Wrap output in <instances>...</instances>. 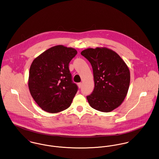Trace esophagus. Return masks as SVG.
I'll list each match as a JSON object with an SVG mask.
<instances>
[{
  "label": "esophagus",
  "instance_id": "obj_1",
  "mask_svg": "<svg viewBox=\"0 0 159 159\" xmlns=\"http://www.w3.org/2000/svg\"><path fill=\"white\" fill-rule=\"evenodd\" d=\"M77 85H78L79 88H80L82 87V83H78V84H77Z\"/></svg>",
  "mask_w": 159,
  "mask_h": 159
}]
</instances>
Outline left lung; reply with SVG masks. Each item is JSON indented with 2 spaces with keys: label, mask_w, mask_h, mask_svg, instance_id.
Here are the masks:
<instances>
[{
  "label": "left lung",
  "mask_w": 159,
  "mask_h": 159,
  "mask_svg": "<svg viewBox=\"0 0 159 159\" xmlns=\"http://www.w3.org/2000/svg\"><path fill=\"white\" fill-rule=\"evenodd\" d=\"M81 54L91 63L94 88L86 98L90 106L108 112L119 107L126 97L130 83L129 70L115 51L107 48H88Z\"/></svg>",
  "instance_id": "obj_1"
}]
</instances>
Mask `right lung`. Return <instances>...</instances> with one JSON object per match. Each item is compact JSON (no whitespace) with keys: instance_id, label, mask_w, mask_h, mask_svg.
<instances>
[{"instance_id":"obj_1","label":"right lung","mask_w":159,"mask_h":159,"mask_svg":"<svg viewBox=\"0 0 159 159\" xmlns=\"http://www.w3.org/2000/svg\"><path fill=\"white\" fill-rule=\"evenodd\" d=\"M77 54L73 48L57 45L44 51L32 62L28 88L42 110L56 113L71 105L78 87L72 80L69 63Z\"/></svg>"}]
</instances>
